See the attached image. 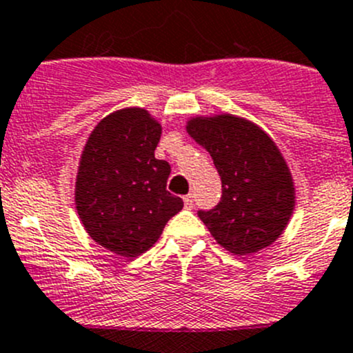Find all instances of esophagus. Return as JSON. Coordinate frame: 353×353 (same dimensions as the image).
Returning a JSON list of instances; mask_svg holds the SVG:
<instances>
[{"mask_svg":"<svg viewBox=\"0 0 353 353\" xmlns=\"http://www.w3.org/2000/svg\"><path fill=\"white\" fill-rule=\"evenodd\" d=\"M183 203H185L187 210H192V208H194V196H192V194H189V196L183 197Z\"/></svg>","mask_w":353,"mask_h":353,"instance_id":"1","label":"esophagus"}]
</instances>
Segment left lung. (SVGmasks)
<instances>
[{
	"label": "left lung",
	"instance_id": "left-lung-1",
	"mask_svg": "<svg viewBox=\"0 0 353 353\" xmlns=\"http://www.w3.org/2000/svg\"><path fill=\"white\" fill-rule=\"evenodd\" d=\"M187 133L210 152L221 179L220 203L197 213L211 236L234 254L270 246L294 208L293 179L274 140L232 114L192 117Z\"/></svg>",
	"mask_w": 353,
	"mask_h": 353
}]
</instances>
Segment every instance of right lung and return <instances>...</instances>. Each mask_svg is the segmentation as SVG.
<instances>
[{"label": "right lung", "mask_w": 353, "mask_h": 353, "mask_svg": "<svg viewBox=\"0 0 353 353\" xmlns=\"http://www.w3.org/2000/svg\"><path fill=\"white\" fill-rule=\"evenodd\" d=\"M159 139L161 124L130 107L103 117L83 149L76 210L88 236L119 256L145 253L183 208L166 190L171 166L154 157Z\"/></svg>", "instance_id": "add662e5"}]
</instances>
